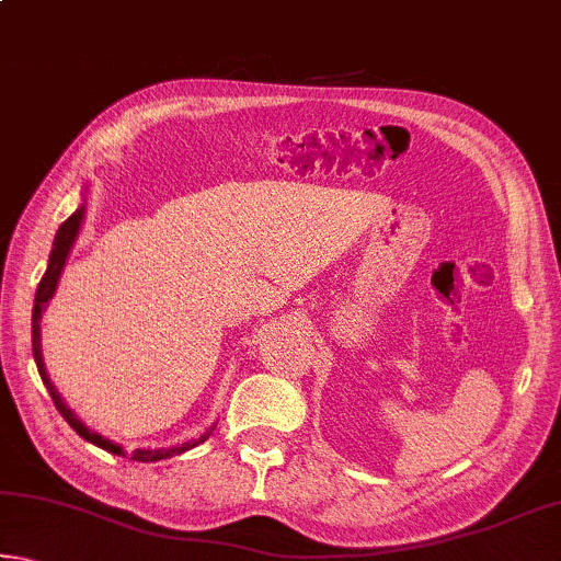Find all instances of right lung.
<instances>
[{"label":"right lung","mask_w":561,"mask_h":561,"mask_svg":"<svg viewBox=\"0 0 561 561\" xmlns=\"http://www.w3.org/2000/svg\"><path fill=\"white\" fill-rule=\"evenodd\" d=\"M83 215H87V207H79L69 220L61 222L59 230H56V237H54V247H51V254H49V264H46V272L44 277L39 282V287H36V297H34V309H32V351H34V360H36V368H39V376L42 381L46 386V391H49L51 401L56 405V411H59L64 415V421L71 425V428L81 435L83 440H89L93 445H99V448L108 450L113 455H126V450L121 448V445H116L108 438H103V435L93 433L91 428H87L79 421V415H76L69 405L64 403V398L59 396V391H56V386L51 383L49 374H46V366H44V356H42V311L46 309V304H49V299L54 297L56 287H59V277L64 272V264L66 260H69V252L71 247L76 242V237H79V230H81V222H83ZM215 428L207 431L205 435H201L197 440H190V443H183V445H173V448H138L130 453V460H138V462H158V460H165V458H173V455H180L185 453L190 448H195V445L205 443L207 438H210Z\"/></svg>","instance_id":"right-lung-1"}]
</instances>
